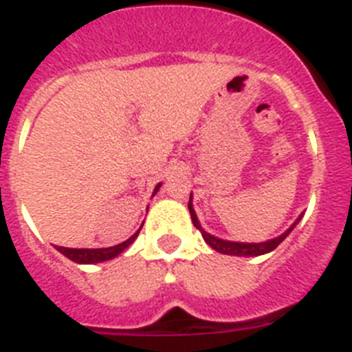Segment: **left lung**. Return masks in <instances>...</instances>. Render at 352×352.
<instances>
[{
	"label": "left lung",
	"instance_id": "1",
	"mask_svg": "<svg viewBox=\"0 0 352 352\" xmlns=\"http://www.w3.org/2000/svg\"><path fill=\"white\" fill-rule=\"evenodd\" d=\"M188 211H190V217H192V222H194V226L197 227L199 232L203 234L204 241H206L208 245H210L213 250L220 252V254H227V256H243V257H254V256H263V254H268V252L275 250L278 245L284 241L285 238L289 236V232L294 229V226H296L298 222H300V219L296 220V222L292 223L291 227H289L287 231L284 232V234L276 236V238L270 239V241H264V243H238V241H227V239H220V238H214V236L208 234L206 231H204L203 227H201V223H199L197 217H195V211L194 208H192V195H190V201H188Z\"/></svg>",
	"mask_w": 352,
	"mask_h": 352
}]
</instances>
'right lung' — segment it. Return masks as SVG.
Returning <instances> with one entry per match:
<instances>
[{
    "instance_id": "add662e5",
    "label": "right lung",
    "mask_w": 352,
    "mask_h": 352,
    "mask_svg": "<svg viewBox=\"0 0 352 352\" xmlns=\"http://www.w3.org/2000/svg\"><path fill=\"white\" fill-rule=\"evenodd\" d=\"M160 185L155 186V192L153 195L157 194ZM141 231V229H139ZM139 231L135 232L133 236H130L126 241L120 245H114V247H109V248H65V247H56V250H60L65 257H68L70 261L74 263H79V264H95V263H102V261H109V259H114L116 256H120L121 252L125 250L129 245L133 243V239L138 238Z\"/></svg>"
}]
</instances>
